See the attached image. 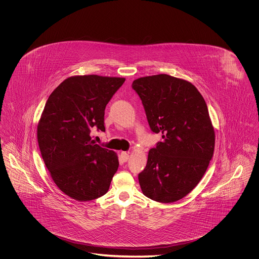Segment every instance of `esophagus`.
Segmentation results:
<instances>
[{
	"label": "esophagus",
	"instance_id": "34e87169",
	"mask_svg": "<svg viewBox=\"0 0 259 259\" xmlns=\"http://www.w3.org/2000/svg\"><path fill=\"white\" fill-rule=\"evenodd\" d=\"M120 158H121V160L123 161V162H126V161L129 159V154H128V152H126V151H122L121 153H120Z\"/></svg>",
	"mask_w": 259,
	"mask_h": 259
}]
</instances>
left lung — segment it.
I'll list each match as a JSON object with an SVG mask.
<instances>
[{
  "mask_svg": "<svg viewBox=\"0 0 259 259\" xmlns=\"http://www.w3.org/2000/svg\"><path fill=\"white\" fill-rule=\"evenodd\" d=\"M132 88L151 131L163 139L148 151L147 166L138 176L142 191L161 203L181 200L199 184L213 154L207 104L192 83L168 74L140 77Z\"/></svg>",
  "mask_w": 259,
  "mask_h": 259,
  "instance_id": "left-lung-1",
  "label": "left lung"
}]
</instances>
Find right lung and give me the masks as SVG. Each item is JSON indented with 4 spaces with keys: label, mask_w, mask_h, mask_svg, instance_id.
Returning <instances> with one entry per match:
<instances>
[{
    "label": "right lung",
    "mask_w": 259,
    "mask_h": 259,
    "mask_svg": "<svg viewBox=\"0 0 259 259\" xmlns=\"http://www.w3.org/2000/svg\"><path fill=\"white\" fill-rule=\"evenodd\" d=\"M124 81L97 74L71 76L46 103L37 125L39 150L55 185L74 200L105 195L117 171L115 152L91 141L90 132L105 131L106 106Z\"/></svg>",
    "instance_id": "obj_1"
}]
</instances>
